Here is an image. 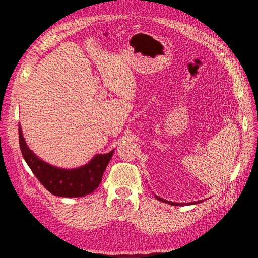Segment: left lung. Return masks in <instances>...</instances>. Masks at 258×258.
<instances>
[{
	"instance_id": "1",
	"label": "left lung",
	"mask_w": 258,
	"mask_h": 258,
	"mask_svg": "<svg viewBox=\"0 0 258 258\" xmlns=\"http://www.w3.org/2000/svg\"><path fill=\"white\" fill-rule=\"evenodd\" d=\"M155 199H156V200H158V201L163 202V203H166V204H169V205H174V206L193 205V204H199V203H202V202H203V201H197V202H191V203H187V204H186V203H176V202H169V201H166V200H164V199H161V197H160V196H157V195H155Z\"/></svg>"
}]
</instances>
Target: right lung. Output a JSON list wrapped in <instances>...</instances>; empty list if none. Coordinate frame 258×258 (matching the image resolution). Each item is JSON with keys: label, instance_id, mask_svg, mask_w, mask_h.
Masks as SVG:
<instances>
[{"label": "right lung", "instance_id": "right-lung-1", "mask_svg": "<svg viewBox=\"0 0 258 258\" xmlns=\"http://www.w3.org/2000/svg\"><path fill=\"white\" fill-rule=\"evenodd\" d=\"M19 142L22 155L40 183L53 195L82 197L94 191L102 182L103 173L111 161L114 150L106 154H96L85 165L75 168L53 166L41 160L29 146L19 124Z\"/></svg>", "mask_w": 258, "mask_h": 258}]
</instances>
